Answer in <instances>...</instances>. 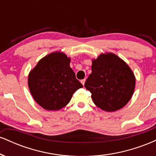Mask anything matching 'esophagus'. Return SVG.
<instances>
[{"mask_svg": "<svg viewBox=\"0 0 156 156\" xmlns=\"http://www.w3.org/2000/svg\"><path fill=\"white\" fill-rule=\"evenodd\" d=\"M85 81H86V79H83L80 80V82H81V83L83 84V85H84V83H85Z\"/></svg>", "mask_w": 156, "mask_h": 156, "instance_id": "34e87169", "label": "esophagus"}]
</instances>
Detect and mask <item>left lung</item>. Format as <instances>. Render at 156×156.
<instances>
[{
	"mask_svg": "<svg viewBox=\"0 0 156 156\" xmlns=\"http://www.w3.org/2000/svg\"><path fill=\"white\" fill-rule=\"evenodd\" d=\"M135 83V76L128 64L115 54L107 53L92 61V73L84 86L97 106L105 112H115L130 101Z\"/></svg>",
	"mask_w": 156,
	"mask_h": 156,
	"instance_id": "left-lung-1",
	"label": "left lung"
}]
</instances>
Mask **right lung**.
<instances>
[{"instance_id":"1","label":"right lung","mask_w":156,"mask_h":156,"mask_svg":"<svg viewBox=\"0 0 156 156\" xmlns=\"http://www.w3.org/2000/svg\"><path fill=\"white\" fill-rule=\"evenodd\" d=\"M70 59L55 52L42 58L28 76V87L34 99L42 108L57 111L67 105L83 85L69 67Z\"/></svg>"}]
</instances>
